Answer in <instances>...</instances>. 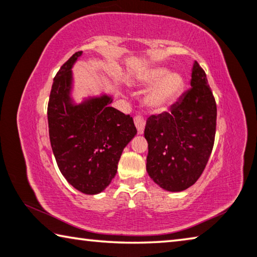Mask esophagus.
I'll return each instance as SVG.
<instances>
[{
	"instance_id": "esophagus-1",
	"label": "esophagus",
	"mask_w": 257,
	"mask_h": 257,
	"mask_svg": "<svg viewBox=\"0 0 257 257\" xmlns=\"http://www.w3.org/2000/svg\"><path fill=\"white\" fill-rule=\"evenodd\" d=\"M134 124L137 126V130H138V133L142 134L145 131V125H146V120L144 119V117L142 116H136L134 117Z\"/></svg>"
}]
</instances>
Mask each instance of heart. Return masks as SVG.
Listing matches in <instances>:
<instances>
[{"instance_id":"obj_1","label":"heart","mask_w":257,"mask_h":257,"mask_svg":"<svg viewBox=\"0 0 257 257\" xmlns=\"http://www.w3.org/2000/svg\"><path fill=\"white\" fill-rule=\"evenodd\" d=\"M146 85H153L148 94V104L154 109H163L171 104L184 89V78L177 72H169L165 68H154L141 74Z\"/></svg>"}]
</instances>
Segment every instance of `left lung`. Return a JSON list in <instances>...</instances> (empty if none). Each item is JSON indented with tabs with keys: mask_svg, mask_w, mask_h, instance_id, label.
Returning a JSON list of instances; mask_svg holds the SVG:
<instances>
[{
	"mask_svg": "<svg viewBox=\"0 0 257 257\" xmlns=\"http://www.w3.org/2000/svg\"><path fill=\"white\" fill-rule=\"evenodd\" d=\"M191 86L169 112L151 116L145 127L147 172L169 192H181L194 185L214 147L216 101L197 62L193 64Z\"/></svg>",
	"mask_w": 257,
	"mask_h": 257,
	"instance_id": "left-lung-1",
	"label": "left lung"
}]
</instances>
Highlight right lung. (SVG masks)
I'll use <instances>...</instances> for the list:
<instances>
[{
  "label": "right lung",
  "mask_w": 257,
  "mask_h": 257,
  "mask_svg": "<svg viewBox=\"0 0 257 257\" xmlns=\"http://www.w3.org/2000/svg\"><path fill=\"white\" fill-rule=\"evenodd\" d=\"M77 51L58 70L48 102L49 139L58 169L85 194L103 191L116 176L121 153L137 134L133 118L109 104L111 96L89 97L74 104L70 96Z\"/></svg>",
  "instance_id": "add662e5"
}]
</instances>
